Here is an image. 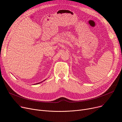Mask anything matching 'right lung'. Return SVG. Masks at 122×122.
<instances>
[{"label":"right lung","mask_w":122,"mask_h":122,"mask_svg":"<svg viewBox=\"0 0 122 122\" xmlns=\"http://www.w3.org/2000/svg\"><path fill=\"white\" fill-rule=\"evenodd\" d=\"M45 80H46V79H45ZM40 83V82H39V83H36V84H39V83Z\"/></svg>","instance_id":"add662e5"}]
</instances>
